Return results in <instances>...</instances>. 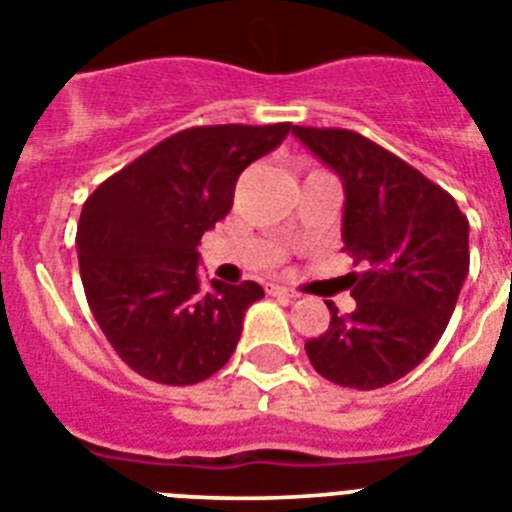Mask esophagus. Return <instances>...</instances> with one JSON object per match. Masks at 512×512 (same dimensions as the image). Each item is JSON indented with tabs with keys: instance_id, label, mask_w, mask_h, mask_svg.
Returning a JSON list of instances; mask_svg holds the SVG:
<instances>
[{
	"instance_id": "esophagus-1",
	"label": "esophagus",
	"mask_w": 512,
	"mask_h": 512,
	"mask_svg": "<svg viewBox=\"0 0 512 512\" xmlns=\"http://www.w3.org/2000/svg\"><path fill=\"white\" fill-rule=\"evenodd\" d=\"M269 295H274V298H282V300H295L298 295L292 290H287V287H279V285H269Z\"/></svg>"
}]
</instances>
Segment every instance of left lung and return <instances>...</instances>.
Instances as JSON below:
<instances>
[{"mask_svg": "<svg viewBox=\"0 0 512 512\" xmlns=\"http://www.w3.org/2000/svg\"><path fill=\"white\" fill-rule=\"evenodd\" d=\"M342 178L344 248L355 310L331 300L329 329L305 342L310 365L336 386L373 391L404 378L443 336L469 274V220L456 199L381 144L349 129L292 126Z\"/></svg>", "mask_w": 512, "mask_h": 512, "instance_id": "1", "label": "left lung"}]
</instances>
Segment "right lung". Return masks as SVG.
Returning a JSON list of instances; mask_svg holds the SVG:
<instances>
[{
	"label": "right lung",
	"mask_w": 512,
	"mask_h": 512,
	"mask_svg": "<svg viewBox=\"0 0 512 512\" xmlns=\"http://www.w3.org/2000/svg\"><path fill=\"white\" fill-rule=\"evenodd\" d=\"M292 124L194 126L87 196L77 253L87 305L116 355L147 381L194 386L230 360L256 282L202 287L199 240L233 207L238 176Z\"/></svg>",
	"instance_id": "1"
}]
</instances>
